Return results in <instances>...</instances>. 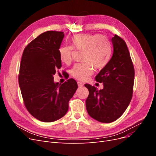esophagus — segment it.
<instances>
[{"label": "esophagus", "instance_id": "obj_1", "mask_svg": "<svg viewBox=\"0 0 156 156\" xmlns=\"http://www.w3.org/2000/svg\"><path fill=\"white\" fill-rule=\"evenodd\" d=\"M77 84H78L79 87H83L84 85V84L82 82H80V81L77 82Z\"/></svg>", "mask_w": 156, "mask_h": 156}]
</instances>
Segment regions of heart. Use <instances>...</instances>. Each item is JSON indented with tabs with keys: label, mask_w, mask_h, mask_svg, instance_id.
Listing matches in <instances>:
<instances>
[{
	"label": "heart",
	"mask_w": 156,
	"mask_h": 156,
	"mask_svg": "<svg viewBox=\"0 0 156 156\" xmlns=\"http://www.w3.org/2000/svg\"><path fill=\"white\" fill-rule=\"evenodd\" d=\"M71 46L62 45L58 49L60 60L68 64L72 60L73 49L83 51L81 63L72 69V76L80 81H85L93 73L94 68L100 69L109 62L112 53L110 40L103 35L82 34L73 36L69 40Z\"/></svg>",
	"instance_id": "heart-1"
}]
</instances>
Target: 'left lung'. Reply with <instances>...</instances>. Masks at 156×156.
Masks as SVG:
<instances>
[{
	"mask_svg": "<svg viewBox=\"0 0 156 156\" xmlns=\"http://www.w3.org/2000/svg\"><path fill=\"white\" fill-rule=\"evenodd\" d=\"M111 41L112 58L95 77L103 88L98 91L95 87L84 84L89 91L86 100L88 115L103 123L114 122L123 115L133 92L135 69L127 45L116 34Z\"/></svg>",
	"mask_w": 156,
	"mask_h": 156,
	"instance_id": "8db88e82",
	"label": "left lung"
}]
</instances>
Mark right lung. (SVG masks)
Here are the masks:
<instances>
[{
	"label": "right lung",
	"mask_w": 156,
	"mask_h": 156,
	"mask_svg": "<svg viewBox=\"0 0 156 156\" xmlns=\"http://www.w3.org/2000/svg\"><path fill=\"white\" fill-rule=\"evenodd\" d=\"M61 31H47L28 44L23 51L18 80L27 111L36 119L51 122L63 117L77 89L72 78L55 83L53 75L62 66L58 49Z\"/></svg>",
	"instance_id": "add662e5"
}]
</instances>
